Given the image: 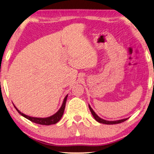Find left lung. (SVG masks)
<instances>
[{
    "mask_svg": "<svg viewBox=\"0 0 154 154\" xmlns=\"http://www.w3.org/2000/svg\"><path fill=\"white\" fill-rule=\"evenodd\" d=\"M88 106H89L90 111H91L92 116H93L94 118V119L100 123H103V124H106V125H114V124L121 123L124 122V121H125L126 120L128 119V118H126V119H123L117 120V121H106V120H104V119H101L100 117H98V116L97 114H96L95 112L93 111V109H92L91 108V106H90V104L88 105Z\"/></svg>",
    "mask_w": 154,
    "mask_h": 154,
    "instance_id": "obj_1",
    "label": "left lung"
}]
</instances>
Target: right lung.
Instances as JSON below:
<instances>
[{
    "label": "right lung",
    "instance_id": "right-lung-1",
    "mask_svg": "<svg viewBox=\"0 0 154 154\" xmlns=\"http://www.w3.org/2000/svg\"><path fill=\"white\" fill-rule=\"evenodd\" d=\"M67 98H68V94L66 96V97L63 99V103L62 104V106L60 107V109L57 111L56 113H55L54 115L50 116L49 117H45V118H39V117H30V116H28L27 115L23 114V112H21L17 108V107L14 105V108L16 109L20 115H21L23 117H24L25 118L27 119L29 121H32L35 123L37 124H40V125H53V124H56L57 123L58 121L61 119V118L62 117V115L63 114V112H64V109H65V106H66V100H67Z\"/></svg>",
    "mask_w": 154,
    "mask_h": 154
}]
</instances>
